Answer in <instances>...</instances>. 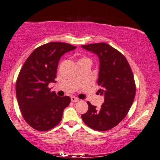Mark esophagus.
<instances>
[{
    "label": "esophagus",
    "instance_id": "34e87169",
    "mask_svg": "<svg viewBox=\"0 0 160 160\" xmlns=\"http://www.w3.org/2000/svg\"><path fill=\"white\" fill-rule=\"evenodd\" d=\"M71 101L72 102H78V101H79V98H78L74 97V96H72V97H71Z\"/></svg>",
    "mask_w": 160,
    "mask_h": 160
}]
</instances>
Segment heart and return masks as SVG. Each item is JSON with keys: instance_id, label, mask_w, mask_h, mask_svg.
<instances>
[{"instance_id": "heart-1", "label": "heart", "mask_w": 160, "mask_h": 160, "mask_svg": "<svg viewBox=\"0 0 160 160\" xmlns=\"http://www.w3.org/2000/svg\"><path fill=\"white\" fill-rule=\"evenodd\" d=\"M83 59H86V58H81V59H80V61H81V60H83Z\"/></svg>"}]
</instances>
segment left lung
I'll return each instance as SVG.
<instances>
[{
    "label": "left lung",
    "mask_w": 160,
    "mask_h": 160,
    "mask_svg": "<svg viewBox=\"0 0 160 160\" xmlns=\"http://www.w3.org/2000/svg\"><path fill=\"white\" fill-rule=\"evenodd\" d=\"M99 58L98 92L104 96L99 109L87 102L88 110L81 115L85 124L98 131H106L118 125L131 107L136 95L132 69L124 55L105 42L82 46Z\"/></svg>",
    "instance_id": "left-lung-1"
}]
</instances>
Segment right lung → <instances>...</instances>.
<instances>
[{"label":"right lung","mask_w":160,"mask_h":160,"mask_svg":"<svg viewBox=\"0 0 160 160\" xmlns=\"http://www.w3.org/2000/svg\"><path fill=\"white\" fill-rule=\"evenodd\" d=\"M76 46L51 42L35 48L24 63L16 82V94L22 116L28 124L39 131L57 126L71 102L69 96H58L48 84L56 82L61 57Z\"/></svg>","instance_id":"right-lung-1"}]
</instances>
